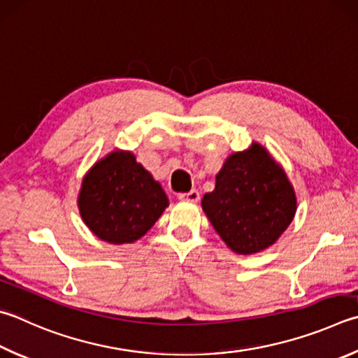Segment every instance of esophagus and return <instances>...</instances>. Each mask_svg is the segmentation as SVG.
<instances>
[{
  "label": "esophagus",
  "mask_w": 358,
  "mask_h": 358,
  "mask_svg": "<svg viewBox=\"0 0 358 358\" xmlns=\"http://www.w3.org/2000/svg\"><path fill=\"white\" fill-rule=\"evenodd\" d=\"M178 199L185 201H197L200 199V192L197 189H191L189 192L178 194Z\"/></svg>",
  "instance_id": "34e87169"
}]
</instances>
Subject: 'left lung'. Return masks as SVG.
<instances>
[{
  "instance_id": "left-lung-1",
  "label": "left lung",
  "mask_w": 358,
  "mask_h": 358,
  "mask_svg": "<svg viewBox=\"0 0 358 358\" xmlns=\"http://www.w3.org/2000/svg\"><path fill=\"white\" fill-rule=\"evenodd\" d=\"M296 194L283 169L253 144L231 155L216 175V187L201 199L214 230L233 252L268 249L296 214Z\"/></svg>"
}]
</instances>
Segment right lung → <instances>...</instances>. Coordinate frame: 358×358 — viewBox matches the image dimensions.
I'll list each match as a JSON object with an SVG mask.
<instances>
[{"mask_svg":"<svg viewBox=\"0 0 358 358\" xmlns=\"http://www.w3.org/2000/svg\"><path fill=\"white\" fill-rule=\"evenodd\" d=\"M78 205L94 235L106 243L125 244L152 229L169 200L133 153L113 152L84 177Z\"/></svg>","mask_w":358,"mask_h":358,"instance_id":"1","label":"right lung"}]
</instances>
